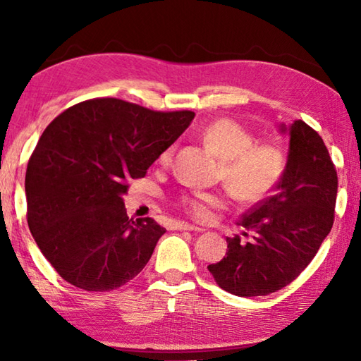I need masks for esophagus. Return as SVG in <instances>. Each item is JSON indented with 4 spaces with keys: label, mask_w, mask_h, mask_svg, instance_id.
I'll return each instance as SVG.
<instances>
[{
    "label": "esophagus",
    "mask_w": 361,
    "mask_h": 361,
    "mask_svg": "<svg viewBox=\"0 0 361 361\" xmlns=\"http://www.w3.org/2000/svg\"><path fill=\"white\" fill-rule=\"evenodd\" d=\"M173 229H178V231H202L200 228H195V226L188 224V223H175Z\"/></svg>",
    "instance_id": "obj_1"
}]
</instances>
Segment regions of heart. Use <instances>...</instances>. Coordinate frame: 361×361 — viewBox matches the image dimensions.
Wrapping results in <instances>:
<instances>
[{
    "label": "heart",
    "mask_w": 361,
    "mask_h": 361,
    "mask_svg": "<svg viewBox=\"0 0 361 361\" xmlns=\"http://www.w3.org/2000/svg\"><path fill=\"white\" fill-rule=\"evenodd\" d=\"M205 145L221 159L219 176L232 194L243 202H256L272 191L285 169L283 151L274 143L255 145V135L239 122L218 119L205 127ZM175 146H169L159 156L162 166L172 162ZM223 192L192 191L180 195L178 204L195 219H207L210 209L223 207Z\"/></svg>",
    "instance_id": "heart-1"
}]
</instances>
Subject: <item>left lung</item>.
I'll use <instances>...</instances> for the list:
<instances>
[{"label":"left lung","mask_w":361,"mask_h":361,"mask_svg":"<svg viewBox=\"0 0 361 361\" xmlns=\"http://www.w3.org/2000/svg\"><path fill=\"white\" fill-rule=\"evenodd\" d=\"M285 130V127H282ZM338 172L322 137L298 119L276 192L242 216L240 235L209 271L235 296H266L291 283L319 252L334 223Z\"/></svg>","instance_id":"obj_1"}]
</instances>
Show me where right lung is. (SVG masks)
<instances>
[{"label": "right lung", "mask_w": 361, "mask_h": 361, "mask_svg": "<svg viewBox=\"0 0 361 361\" xmlns=\"http://www.w3.org/2000/svg\"><path fill=\"white\" fill-rule=\"evenodd\" d=\"M194 116L90 99L46 127L27 167V221L60 277L111 291L143 271L166 229L152 218L133 221L122 195Z\"/></svg>", "instance_id": "right-lung-1"}]
</instances>
